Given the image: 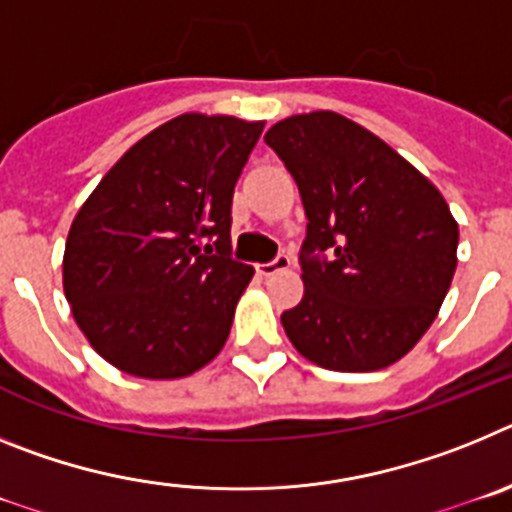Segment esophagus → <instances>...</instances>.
I'll return each instance as SVG.
<instances>
[{
  "label": "esophagus",
  "mask_w": 512,
  "mask_h": 512,
  "mask_svg": "<svg viewBox=\"0 0 512 512\" xmlns=\"http://www.w3.org/2000/svg\"><path fill=\"white\" fill-rule=\"evenodd\" d=\"M289 266H292V256H289V253H284V251H279L277 256H274V259H271V261H266V264L256 266V271H259L261 277H271V274H277V271L289 269Z\"/></svg>",
  "instance_id": "1"
}]
</instances>
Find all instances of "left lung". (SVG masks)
Segmentation results:
<instances>
[{"mask_svg":"<svg viewBox=\"0 0 512 512\" xmlns=\"http://www.w3.org/2000/svg\"><path fill=\"white\" fill-rule=\"evenodd\" d=\"M264 140L307 215L305 295L282 312L289 341L330 372L395 364L431 328L454 279L449 205L400 153L336 112L287 117Z\"/></svg>","mask_w":512,"mask_h":512,"instance_id":"obj_1","label":"left lung"}]
</instances>
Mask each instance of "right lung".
I'll return each instance as SVG.
<instances>
[{"label": "right lung", "instance_id": "right-lung-1", "mask_svg": "<svg viewBox=\"0 0 512 512\" xmlns=\"http://www.w3.org/2000/svg\"><path fill=\"white\" fill-rule=\"evenodd\" d=\"M264 122L179 115L140 138L76 212L63 292L104 361L179 379L220 354L253 266L233 259V189Z\"/></svg>", "mask_w": 512, "mask_h": 512}]
</instances>
